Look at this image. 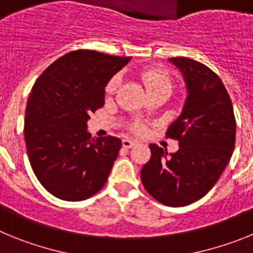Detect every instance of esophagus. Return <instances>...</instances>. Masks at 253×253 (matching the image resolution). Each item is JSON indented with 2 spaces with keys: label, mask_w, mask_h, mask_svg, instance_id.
Returning a JSON list of instances; mask_svg holds the SVG:
<instances>
[{
  "label": "esophagus",
  "mask_w": 253,
  "mask_h": 253,
  "mask_svg": "<svg viewBox=\"0 0 253 253\" xmlns=\"http://www.w3.org/2000/svg\"><path fill=\"white\" fill-rule=\"evenodd\" d=\"M135 144H137V142H135V140L128 139V138L123 139V147H125V148H131V147H134Z\"/></svg>",
  "instance_id": "obj_1"
}]
</instances>
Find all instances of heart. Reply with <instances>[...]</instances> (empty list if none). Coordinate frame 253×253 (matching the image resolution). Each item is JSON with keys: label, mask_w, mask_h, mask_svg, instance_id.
I'll return each mask as SVG.
<instances>
[{"label": "heart", "mask_w": 253, "mask_h": 253, "mask_svg": "<svg viewBox=\"0 0 253 253\" xmlns=\"http://www.w3.org/2000/svg\"><path fill=\"white\" fill-rule=\"evenodd\" d=\"M140 78H142L143 84L146 86L147 91L148 92H152V91L156 90H167L169 92L172 88V82L171 78L169 77V75H166L165 72H161V71H157V69L153 68H146L143 69L140 72ZM120 84V77L119 76H115L109 81V84H106V95H113L116 91V88L119 87ZM142 114H144V110L142 111ZM134 129L137 131L142 130L140 126H134Z\"/></svg>", "instance_id": "b5f03b06"}]
</instances>
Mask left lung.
Masks as SVG:
<instances>
[{"instance_id": "left-lung-1", "label": "left lung", "mask_w": 253, "mask_h": 253, "mask_svg": "<svg viewBox=\"0 0 253 253\" xmlns=\"http://www.w3.org/2000/svg\"><path fill=\"white\" fill-rule=\"evenodd\" d=\"M186 87L182 111L167 129L178 140L169 154L151 144V160L143 166L144 189L167 207H185L209 193L232 157L236 119L222 80L210 68L190 58L169 59Z\"/></svg>"}]
</instances>
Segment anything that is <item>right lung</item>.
I'll use <instances>...</instances> for the list:
<instances>
[{"label": "right lung", "mask_w": 253, "mask_h": 253, "mask_svg": "<svg viewBox=\"0 0 253 253\" xmlns=\"http://www.w3.org/2000/svg\"><path fill=\"white\" fill-rule=\"evenodd\" d=\"M131 57L93 50L67 53L35 82L25 111L26 151L39 182L55 198L80 202L105 185L122 140L91 138L90 114L105 102V87Z\"/></svg>", "instance_id": "right-lung-1"}]
</instances>
